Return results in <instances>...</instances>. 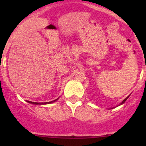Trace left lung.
<instances>
[{
  "label": "left lung",
  "instance_id": "8db88e82",
  "mask_svg": "<svg viewBox=\"0 0 146 146\" xmlns=\"http://www.w3.org/2000/svg\"><path fill=\"white\" fill-rule=\"evenodd\" d=\"M129 96H130V95H129V96H128V97H126V98H125V99H124V100H123V101H122V102H121V103H120V104H118V105H117V107H118V106H120V105H121V104H123V103H124V102H126V100H127V99H128V98H129ZM113 108H114V107H111V108L109 109V110H111V109H113Z\"/></svg>",
  "mask_w": 146,
  "mask_h": 146
}]
</instances>
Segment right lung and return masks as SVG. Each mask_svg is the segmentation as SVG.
<instances>
[{
	"label": "right lung",
	"instance_id": "add662e5",
	"mask_svg": "<svg viewBox=\"0 0 146 146\" xmlns=\"http://www.w3.org/2000/svg\"><path fill=\"white\" fill-rule=\"evenodd\" d=\"M58 98L57 99H56L55 100H53V101H51V102H31V101H27L28 103H29V104H36V105H38V104H51V103L57 101L58 100Z\"/></svg>",
	"mask_w": 146,
	"mask_h": 146
}]
</instances>
